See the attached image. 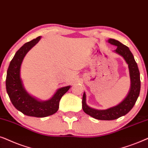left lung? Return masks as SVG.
<instances>
[{
	"mask_svg": "<svg viewBox=\"0 0 148 148\" xmlns=\"http://www.w3.org/2000/svg\"><path fill=\"white\" fill-rule=\"evenodd\" d=\"M108 42L117 47L114 52L123 57L128 64L131 78V88L127 96L121 103L114 107L103 110H95L88 106L86 103V94L84 92L82 101L83 111L94 119L101 121H112L126 115L135 105L141 88L140 74L138 66L129 47L115 39L110 38Z\"/></svg>",
	"mask_w": 148,
	"mask_h": 148,
	"instance_id": "left-lung-1",
	"label": "left lung"
}]
</instances>
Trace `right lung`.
Masks as SVG:
<instances>
[{"label": "right lung", "instance_id": "1", "mask_svg": "<svg viewBox=\"0 0 148 148\" xmlns=\"http://www.w3.org/2000/svg\"><path fill=\"white\" fill-rule=\"evenodd\" d=\"M38 36L25 43L15 53L10 62L6 78V89L11 103L17 110L29 116L46 117L57 112L61 98L70 88L64 86L57 90L54 95L47 101L35 99L25 90L20 78V68L25 55L40 40Z\"/></svg>", "mask_w": 148, "mask_h": 148}]
</instances>
